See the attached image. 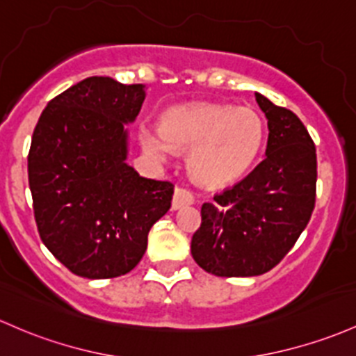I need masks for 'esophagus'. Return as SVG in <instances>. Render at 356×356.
Returning a JSON list of instances; mask_svg holds the SVG:
<instances>
[{
	"mask_svg": "<svg viewBox=\"0 0 356 356\" xmlns=\"http://www.w3.org/2000/svg\"><path fill=\"white\" fill-rule=\"evenodd\" d=\"M194 202V194L186 187H175L174 197H172V209H181L191 206Z\"/></svg>",
	"mask_w": 356,
	"mask_h": 356,
	"instance_id": "34e87169",
	"label": "esophagus"
}]
</instances>
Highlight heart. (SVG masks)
<instances>
[{
    "mask_svg": "<svg viewBox=\"0 0 356 356\" xmlns=\"http://www.w3.org/2000/svg\"><path fill=\"white\" fill-rule=\"evenodd\" d=\"M265 131V120L257 109L201 103L169 109L162 127L142 124L138 138L143 150L160 160L174 148H191V175L206 187H221L247 174L264 147Z\"/></svg>",
    "mask_w": 356,
    "mask_h": 356,
    "instance_id": "obj_1",
    "label": "heart"
}]
</instances>
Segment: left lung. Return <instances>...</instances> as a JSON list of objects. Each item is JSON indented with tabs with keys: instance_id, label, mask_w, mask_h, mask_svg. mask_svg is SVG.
<instances>
[{
	"instance_id": "obj_1",
	"label": "left lung",
	"mask_w": 356,
	"mask_h": 356,
	"mask_svg": "<svg viewBox=\"0 0 356 356\" xmlns=\"http://www.w3.org/2000/svg\"><path fill=\"white\" fill-rule=\"evenodd\" d=\"M268 120L265 159L245 179L201 208L191 253L218 277H253L272 270L311 220L318 160L306 127L291 109L255 92Z\"/></svg>"
}]
</instances>
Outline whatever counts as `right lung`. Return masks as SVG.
<instances>
[{"label":"right lung","mask_w":356,"mask_h":356,"mask_svg":"<svg viewBox=\"0 0 356 356\" xmlns=\"http://www.w3.org/2000/svg\"><path fill=\"white\" fill-rule=\"evenodd\" d=\"M143 84L88 77L42 111L29 152L38 233L52 255L86 279H113L138 265L148 232L170 208L174 184L127 163L128 131Z\"/></svg>","instance_id":"right-lung-1"}]
</instances>
